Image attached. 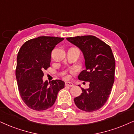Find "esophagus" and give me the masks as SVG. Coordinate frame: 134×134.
<instances>
[{
    "label": "esophagus",
    "mask_w": 134,
    "mask_h": 134,
    "mask_svg": "<svg viewBox=\"0 0 134 134\" xmlns=\"http://www.w3.org/2000/svg\"><path fill=\"white\" fill-rule=\"evenodd\" d=\"M65 86H70V87H72L74 86V85L72 83V82H65Z\"/></svg>",
    "instance_id": "1"
}]
</instances>
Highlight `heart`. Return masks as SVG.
Listing matches in <instances>:
<instances>
[{"instance_id": "b5f03b06", "label": "heart", "mask_w": 134, "mask_h": 134, "mask_svg": "<svg viewBox=\"0 0 134 134\" xmlns=\"http://www.w3.org/2000/svg\"><path fill=\"white\" fill-rule=\"evenodd\" d=\"M64 79H65V80H67V79L69 78V76L68 75H65L63 77Z\"/></svg>"}]
</instances>
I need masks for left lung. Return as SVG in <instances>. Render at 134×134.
<instances>
[{
    "mask_svg": "<svg viewBox=\"0 0 134 134\" xmlns=\"http://www.w3.org/2000/svg\"><path fill=\"white\" fill-rule=\"evenodd\" d=\"M83 53L86 70L78 76L80 80L90 82L88 89L75 97L76 106L86 112L99 110L105 104L114 82L115 58L110 46L92 35L66 38Z\"/></svg>",
    "mask_w": 134,
    "mask_h": 134,
    "instance_id": "obj_1",
    "label": "left lung"
}]
</instances>
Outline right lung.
Instances as JSON below:
<instances>
[{"instance_id":"obj_1","label":"right lung","mask_w":134,"mask_h":134,"mask_svg":"<svg viewBox=\"0 0 134 134\" xmlns=\"http://www.w3.org/2000/svg\"><path fill=\"white\" fill-rule=\"evenodd\" d=\"M63 38L42 36L29 40L21 46L17 55L15 75L21 99L28 107L44 110L54 104L58 92L64 88L62 80L44 82V70L50 66L51 54Z\"/></svg>"}]
</instances>
